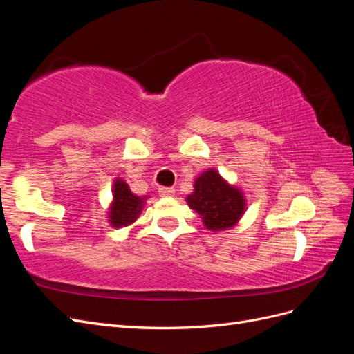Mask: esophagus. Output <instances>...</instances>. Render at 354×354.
Listing matches in <instances>:
<instances>
[{"label":"esophagus","instance_id":"obj_1","mask_svg":"<svg viewBox=\"0 0 354 354\" xmlns=\"http://www.w3.org/2000/svg\"><path fill=\"white\" fill-rule=\"evenodd\" d=\"M176 194L174 187H159V195L164 196V198H169Z\"/></svg>","mask_w":354,"mask_h":354}]
</instances>
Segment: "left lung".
<instances>
[{
	"label": "left lung",
	"mask_w": 354,
	"mask_h": 354,
	"mask_svg": "<svg viewBox=\"0 0 354 354\" xmlns=\"http://www.w3.org/2000/svg\"><path fill=\"white\" fill-rule=\"evenodd\" d=\"M186 201L199 214L205 227L214 232L234 226L245 211L241 190L227 185L216 169H208L196 178L195 192Z\"/></svg>",
	"instance_id": "obj_1"
}]
</instances>
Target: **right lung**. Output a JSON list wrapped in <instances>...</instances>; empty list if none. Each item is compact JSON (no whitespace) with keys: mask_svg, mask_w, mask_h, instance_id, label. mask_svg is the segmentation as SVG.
Masks as SVG:
<instances>
[{"mask_svg":"<svg viewBox=\"0 0 354 354\" xmlns=\"http://www.w3.org/2000/svg\"><path fill=\"white\" fill-rule=\"evenodd\" d=\"M143 199L131 194L130 187L122 180H116L113 185V203L109 218L113 227H125L131 224L140 214Z\"/></svg>","mask_w":354,"mask_h":354,"instance_id":"obj_1","label":"right lung"}]
</instances>
